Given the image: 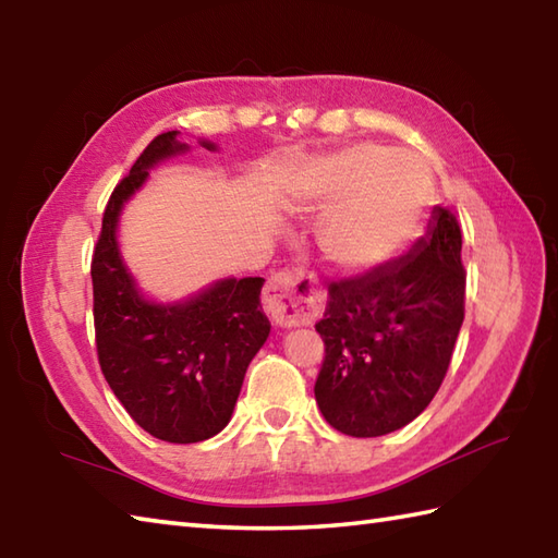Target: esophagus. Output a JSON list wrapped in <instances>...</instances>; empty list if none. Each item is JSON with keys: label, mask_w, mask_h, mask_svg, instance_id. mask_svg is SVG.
<instances>
[{"label": "esophagus", "mask_w": 558, "mask_h": 558, "mask_svg": "<svg viewBox=\"0 0 558 558\" xmlns=\"http://www.w3.org/2000/svg\"><path fill=\"white\" fill-rule=\"evenodd\" d=\"M263 303L271 322L279 327L307 325L319 313V299L313 283L293 271H277L267 281Z\"/></svg>", "instance_id": "34e87169"}]
</instances>
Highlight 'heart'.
Here are the masks:
<instances>
[{
    "label": "heart",
    "instance_id": "1",
    "mask_svg": "<svg viewBox=\"0 0 558 558\" xmlns=\"http://www.w3.org/2000/svg\"><path fill=\"white\" fill-rule=\"evenodd\" d=\"M295 201L328 209L317 231L319 251L343 275H365L399 255L425 217L429 169L413 155L355 145L315 157L293 177Z\"/></svg>",
    "mask_w": 558,
    "mask_h": 558
}]
</instances>
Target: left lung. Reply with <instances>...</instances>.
I'll list each match as a JSON object with an SVG mask.
<instances>
[{"label":"left lung","instance_id":"1","mask_svg":"<svg viewBox=\"0 0 558 558\" xmlns=\"http://www.w3.org/2000/svg\"><path fill=\"white\" fill-rule=\"evenodd\" d=\"M461 229L444 207L427 233L393 263L331 281L315 329L325 363L315 399L349 437H381L425 411L447 375L463 325Z\"/></svg>","mask_w":558,"mask_h":558}]
</instances>
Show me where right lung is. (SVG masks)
Masks as SVG:
<instances>
[{
    "mask_svg": "<svg viewBox=\"0 0 558 558\" xmlns=\"http://www.w3.org/2000/svg\"><path fill=\"white\" fill-rule=\"evenodd\" d=\"M197 143L217 150L213 141ZM189 153L179 131L145 147L109 197L90 269L102 375L135 423L171 444L205 441L229 425L245 369L269 337L263 277H225L181 301H157L121 255L123 207L155 167Z\"/></svg>",
    "mask_w": 558,
    "mask_h": 558,
    "instance_id": "obj_1",
    "label": "right lung"
}]
</instances>
